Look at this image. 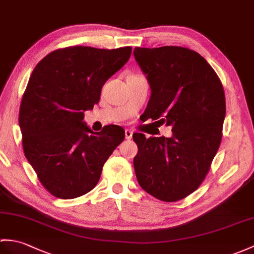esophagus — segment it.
Here are the masks:
<instances>
[{
    "label": "esophagus",
    "instance_id": "esophagus-1",
    "mask_svg": "<svg viewBox=\"0 0 254 254\" xmlns=\"http://www.w3.org/2000/svg\"><path fill=\"white\" fill-rule=\"evenodd\" d=\"M132 136H133V132L131 131V129L127 128V129H126V138H127V139H131Z\"/></svg>",
    "mask_w": 254,
    "mask_h": 254
}]
</instances>
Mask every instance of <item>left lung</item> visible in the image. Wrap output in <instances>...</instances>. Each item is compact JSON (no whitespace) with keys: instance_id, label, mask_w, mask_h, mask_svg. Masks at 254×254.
<instances>
[{"instance_id":"8db88e82","label":"left lung","mask_w":254,"mask_h":254,"mask_svg":"<svg viewBox=\"0 0 254 254\" xmlns=\"http://www.w3.org/2000/svg\"><path fill=\"white\" fill-rule=\"evenodd\" d=\"M151 95L149 118L172 127V137L134 133V170L145 191L166 202L184 199L207 176L222 140L226 105L221 80L208 62L186 47H135Z\"/></svg>"}]
</instances>
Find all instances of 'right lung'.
<instances>
[{"instance_id":"add662e5","label":"right lung","mask_w":254,"mask_h":254,"mask_svg":"<svg viewBox=\"0 0 254 254\" xmlns=\"http://www.w3.org/2000/svg\"><path fill=\"white\" fill-rule=\"evenodd\" d=\"M131 53V46H70L50 53L33 69L19 109L22 147L53 196L73 199L91 191L105 162L125 139L121 127L107 126L96 133L83 118Z\"/></svg>"}]
</instances>
